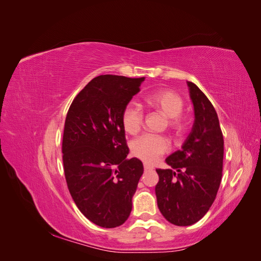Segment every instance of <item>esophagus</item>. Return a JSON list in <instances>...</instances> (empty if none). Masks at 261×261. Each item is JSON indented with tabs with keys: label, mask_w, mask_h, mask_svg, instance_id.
<instances>
[{
	"label": "esophagus",
	"mask_w": 261,
	"mask_h": 261,
	"mask_svg": "<svg viewBox=\"0 0 261 261\" xmlns=\"http://www.w3.org/2000/svg\"><path fill=\"white\" fill-rule=\"evenodd\" d=\"M144 169H145V171H152V170H153V167H151V165H149V164L145 163V164H144Z\"/></svg>",
	"instance_id": "34e87169"
}]
</instances>
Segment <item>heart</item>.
Segmentation results:
<instances>
[{
    "label": "heart",
    "instance_id": "heart-1",
    "mask_svg": "<svg viewBox=\"0 0 261 261\" xmlns=\"http://www.w3.org/2000/svg\"><path fill=\"white\" fill-rule=\"evenodd\" d=\"M149 107L158 110L165 117L164 126L175 135L183 134L186 123L181 112L184 110L185 101L183 97L174 90L160 89L149 93L146 97ZM144 110L137 103L130 102L122 112V125L126 133L136 134L144 124ZM132 153L138 159L147 163L155 162L161 155L169 151L170 146L167 138L153 134H144L134 139L130 145Z\"/></svg>",
    "mask_w": 261,
    "mask_h": 261
}]
</instances>
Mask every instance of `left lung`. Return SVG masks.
I'll list each match as a JSON object with an SVG mask.
<instances>
[{
  "label": "left lung",
  "mask_w": 261,
  "mask_h": 261,
  "mask_svg": "<svg viewBox=\"0 0 261 261\" xmlns=\"http://www.w3.org/2000/svg\"><path fill=\"white\" fill-rule=\"evenodd\" d=\"M195 122L180 150L169 155L171 169H156V202L170 223L186 226L199 221L219 191L224 140L215 108L198 87L188 82Z\"/></svg>",
  "instance_id": "8db88e82"
}]
</instances>
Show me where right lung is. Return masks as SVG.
<instances>
[{
    "instance_id": "right-lung-1",
    "label": "right lung",
    "mask_w": 261,
    "mask_h": 261,
    "mask_svg": "<svg viewBox=\"0 0 261 261\" xmlns=\"http://www.w3.org/2000/svg\"><path fill=\"white\" fill-rule=\"evenodd\" d=\"M145 77L100 75L74 98L63 133V168L77 208L106 228L122 225L132 211L144 165L126 159L129 149L122 112Z\"/></svg>"
}]
</instances>
